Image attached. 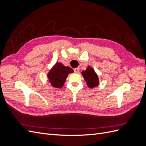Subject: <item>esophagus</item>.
Here are the masks:
<instances>
[{"label":"esophagus","instance_id":"obj_1","mask_svg":"<svg viewBox=\"0 0 146 146\" xmlns=\"http://www.w3.org/2000/svg\"><path fill=\"white\" fill-rule=\"evenodd\" d=\"M79 68H75L74 70V72L76 73H78L79 72Z\"/></svg>","mask_w":146,"mask_h":146}]
</instances>
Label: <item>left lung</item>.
Returning a JSON list of instances; mask_svg holds the SVG:
<instances>
[{
    "label": "left lung",
    "mask_w": 146,
    "mask_h": 146,
    "mask_svg": "<svg viewBox=\"0 0 146 146\" xmlns=\"http://www.w3.org/2000/svg\"><path fill=\"white\" fill-rule=\"evenodd\" d=\"M82 76L86 82L88 87L94 88L99 85V78L98 75L95 72L94 70L90 66H88L86 70H83L82 72Z\"/></svg>",
    "instance_id": "obj_1"
}]
</instances>
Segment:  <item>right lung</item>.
<instances>
[{"label": "right lung", "mask_w": 146, "mask_h": 146, "mask_svg": "<svg viewBox=\"0 0 146 146\" xmlns=\"http://www.w3.org/2000/svg\"><path fill=\"white\" fill-rule=\"evenodd\" d=\"M74 72V70L66 67L61 63H56L48 73V78L53 87L60 88L63 86L68 74Z\"/></svg>", "instance_id": "add662e5"}]
</instances>
